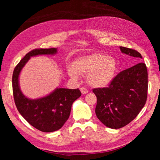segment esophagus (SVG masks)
Instances as JSON below:
<instances>
[{"instance_id":"esophagus-1","label":"esophagus","mask_w":160,"mask_h":160,"mask_svg":"<svg viewBox=\"0 0 160 160\" xmlns=\"http://www.w3.org/2000/svg\"><path fill=\"white\" fill-rule=\"evenodd\" d=\"M80 92H82V94H85L88 92V90L85 88H80Z\"/></svg>"}]
</instances>
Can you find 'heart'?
<instances>
[{"mask_svg": "<svg viewBox=\"0 0 160 160\" xmlns=\"http://www.w3.org/2000/svg\"><path fill=\"white\" fill-rule=\"evenodd\" d=\"M117 68L114 58L105 53H92L76 59L72 68H68L69 76L74 79L78 74L87 75L88 81L92 86L103 88L109 85L113 80Z\"/></svg>", "mask_w": 160, "mask_h": 160, "instance_id": "1", "label": "heart"}]
</instances>
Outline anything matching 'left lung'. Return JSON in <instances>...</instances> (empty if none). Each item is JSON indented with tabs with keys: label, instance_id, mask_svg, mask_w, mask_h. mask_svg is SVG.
<instances>
[{
	"label": "left lung",
	"instance_id": "8db88e82",
	"mask_svg": "<svg viewBox=\"0 0 160 160\" xmlns=\"http://www.w3.org/2000/svg\"><path fill=\"white\" fill-rule=\"evenodd\" d=\"M120 49L133 57L137 63L119 72L107 88L92 90L97 97V118L113 129L131 122L144 107L148 97V70L145 63L140 62L141 54L123 47H120Z\"/></svg>",
	"mask_w": 160,
	"mask_h": 160
}]
</instances>
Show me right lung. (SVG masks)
<instances>
[{"mask_svg": "<svg viewBox=\"0 0 160 160\" xmlns=\"http://www.w3.org/2000/svg\"><path fill=\"white\" fill-rule=\"evenodd\" d=\"M57 48H36L29 51L15 68L12 74V92L16 107L23 118L40 131L49 132L60 129L68 119L75 100L81 96L79 89L57 88L42 98L29 99L22 93L19 75L32 56L55 54Z\"/></svg>", "mask_w": 160, "mask_h": 160, "instance_id": "obj_1", "label": "right lung"}]
</instances>
